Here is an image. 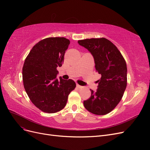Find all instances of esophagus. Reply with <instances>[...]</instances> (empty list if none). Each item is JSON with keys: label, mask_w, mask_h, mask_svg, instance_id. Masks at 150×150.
<instances>
[{"label": "esophagus", "mask_w": 150, "mask_h": 150, "mask_svg": "<svg viewBox=\"0 0 150 150\" xmlns=\"http://www.w3.org/2000/svg\"><path fill=\"white\" fill-rule=\"evenodd\" d=\"M76 86L77 87H78V88H83V86H80L79 84H76Z\"/></svg>", "instance_id": "1"}]
</instances>
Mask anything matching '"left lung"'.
<instances>
[{"mask_svg": "<svg viewBox=\"0 0 150 150\" xmlns=\"http://www.w3.org/2000/svg\"><path fill=\"white\" fill-rule=\"evenodd\" d=\"M80 46L92 54L95 68L101 78L98 89L91 91V96L84 101L88 111L97 115L111 112L120 103L127 85V67L125 59L117 48L106 38L78 40Z\"/></svg>", "mask_w": 150, "mask_h": 150, "instance_id": "1", "label": "left lung"}]
</instances>
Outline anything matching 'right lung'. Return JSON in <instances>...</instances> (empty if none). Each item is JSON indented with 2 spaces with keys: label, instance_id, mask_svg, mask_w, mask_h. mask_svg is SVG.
I'll use <instances>...</instances> for the list:
<instances>
[{
  "label": "right lung",
  "instance_id": "add662e5",
  "mask_svg": "<svg viewBox=\"0 0 150 150\" xmlns=\"http://www.w3.org/2000/svg\"><path fill=\"white\" fill-rule=\"evenodd\" d=\"M69 44L65 38L44 39L35 45L25 60L22 68L25 90L32 103L43 112L62 110L76 88L73 80L57 78V67L62 66Z\"/></svg>",
  "mask_w": 150,
  "mask_h": 150
}]
</instances>
